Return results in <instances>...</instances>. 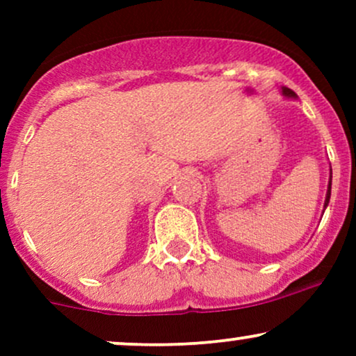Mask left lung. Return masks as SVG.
<instances>
[{
    "mask_svg": "<svg viewBox=\"0 0 356 356\" xmlns=\"http://www.w3.org/2000/svg\"><path fill=\"white\" fill-rule=\"evenodd\" d=\"M283 93H284V95H288V97H295V92H293V90H289V88H283ZM330 195H332V181H330L328 192H326V201H325V207L328 206V202H330Z\"/></svg>",
    "mask_w": 356,
    "mask_h": 356,
    "instance_id": "obj_1",
    "label": "left lung"
}]
</instances>
